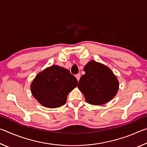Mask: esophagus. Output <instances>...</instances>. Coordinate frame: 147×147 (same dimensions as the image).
Wrapping results in <instances>:
<instances>
[{
  "label": "esophagus",
  "mask_w": 147,
  "mask_h": 147,
  "mask_svg": "<svg viewBox=\"0 0 147 147\" xmlns=\"http://www.w3.org/2000/svg\"><path fill=\"white\" fill-rule=\"evenodd\" d=\"M76 79H77V80L78 81H79L80 80V73H78V74H76Z\"/></svg>",
  "instance_id": "esophagus-1"
}]
</instances>
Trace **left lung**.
Listing matches in <instances>:
<instances>
[{
  "label": "left lung",
  "instance_id": "8db88e82",
  "mask_svg": "<svg viewBox=\"0 0 147 147\" xmlns=\"http://www.w3.org/2000/svg\"><path fill=\"white\" fill-rule=\"evenodd\" d=\"M85 74L80 79L78 88L92 105H102L114 98L119 83L112 71L105 65L91 60L84 68Z\"/></svg>",
  "mask_w": 147,
  "mask_h": 147
}]
</instances>
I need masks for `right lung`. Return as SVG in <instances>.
I'll use <instances>...</instances> for the list:
<instances>
[{
	"instance_id": "right-lung-1",
	"label": "right lung",
	"mask_w": 147,
	"mask_h": 147,
	"mask_svg": "<svg viewBox=\"0 0 147 147\" xmlns=\"http://www.w3.org/2000/svg\"><path fill=\"white\" fill-rule=\"evenodd\" d=\"M78 85V80L70 71L53 65L35 77L30 85L34 97L42 106L56 108L64 105L69 92Z\"/></svg>"
}]
</instances>
